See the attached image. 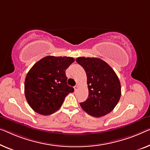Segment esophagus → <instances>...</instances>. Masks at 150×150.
Masks as SVG:
<instances>
[{
    "label": "esophagus",
    "mask_w": 150,
    "mask_h": 150,
    "mask_svg": "<svg viewBox=\"0 0 150 150\" xmlns=\"http://www.w3.org/2000/svg\"><path fill=\"white\" fill-rule=\"evenodd\" d=\"M78 88H79V86H75L74 87L75 91H77V89H78Z\"/></svg>",
    "instance_id": "1"
}]
</instances>
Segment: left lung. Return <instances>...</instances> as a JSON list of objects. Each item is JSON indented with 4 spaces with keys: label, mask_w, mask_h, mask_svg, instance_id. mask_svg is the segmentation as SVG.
Segmentation results:
<instances>
[{
    "label": "left lung",
    "mask_w": 150,
    "mask_h": 150,
    "mask_svg": "<svg viewBox=\"0 0 150 150\" xmlns=\"http://www.w3.org/2000/svg\"><path fill=\"white\" fill-rule=\"evenodd\" d=\"M76 61L86 71L88 98L80 103L88 115L101 117L115 108L121 96L118 76L108 63L98 58L79 57Z\"/></svg>",
    "instance_id": "left-lung-1"
}]
</instances>
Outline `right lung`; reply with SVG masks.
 Wrapping results in <instances>:
<instances>
[{
    "label": "right lung",
    "mask_w": 150,
    "mask_h": 150,
    "mask_svg": "<svg viewBox=\"0 0 150 150\" xmlns=\"http://www.w3.org/2000/svg\"><path fill=\"white\" fill-rule=\"evenodd\" d=\"M74 61L72 57L48 56L33 64L25 77V95L35 112L51 115L61 108L67 96L74 91L67 85L65 73Z\"/></svg>",
    "instance_id": "1"
}]
</instances>
